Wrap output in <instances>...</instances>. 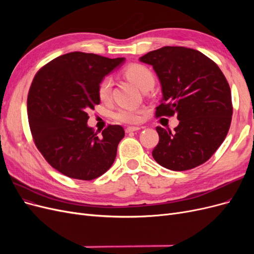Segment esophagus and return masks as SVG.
<instances>
[{
    "instance_id": "1",
    "label": "esophagus",
    "mask_w": 254,
    "mask_h": 254,
    "mask_svg": "<svg viewBox=\"0 0 254 254\" xmlns=\"http://www.w3.org/2000/svg\"><path fill=\"white\" fill-rule=\"evenodd\" d=\"M140 127H133V126H129L126 128V132H133V131H137V130H140Z\"/></svg>"
}]
</instances>
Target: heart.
<instances>
[{
    "label": "heart",
    "mask_w": 254,
    "mask_h": 254,
    "mask_svg": "<svg viewBox=\"0 0 254 254\" xmlns=\"http://www.w3.org/2000/svg\"><path fill=\"white\" fill-rule=\"evenodd\" d=\"M124 75L136 86L141 91L146 88H152L155 83L152 73L147 67L142 64H130L124 70ZM112 79L110 77H104L98 84V97L102 102H108L111 97ZM115 121L125 124H135L141 119V111L136 109H120L114 113Z\"/></svg>",
    "instance_id": "b5f03b06"
}]
</instances>
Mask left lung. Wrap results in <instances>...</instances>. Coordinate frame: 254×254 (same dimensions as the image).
<instances>
[{
    "instance_id": "obj_1",
    "label": "left lung",
    "mask_w": 254,
    "mask_h": 254,
    "mask_svg": "<svg viewBox=\"0 0 254 254\" xmlns=\"http://www.w3.org/2000/svg\"><path fill=\"white\" fill-rule=\"evenodd\" d=\"M155 70L162 89L156 117L176 114L175 132L157 127L152 157L175 172L203 164L226 139L232 120L231 90L218 65L202 53L164 47L140 58Z\"/></svg>"
}]
</instances>
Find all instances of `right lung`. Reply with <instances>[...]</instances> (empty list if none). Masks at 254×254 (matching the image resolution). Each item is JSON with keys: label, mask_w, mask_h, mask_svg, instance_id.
<instances>
[{"label": "right lung", "mask_w": 254, "mask_h": 254, "mask_svg": "<svg viewBox=\"0 0 254 254\" xmlns=\"http://www.w3.org/2000/svg\"><path fill=\"white\" fill-rule=\"evenodd\" d=\"M124 61L72 52L36 74L27 96L30 131L38 150L59 173L93 180L113 164L124 129L109 125L98 137L87 124L88 111L101 103L99 81Z\"/></svg>", "instance_id": "right-lung-1"}]
</instances>
